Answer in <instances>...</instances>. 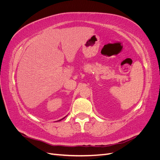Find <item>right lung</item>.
Instances as JSON below:
<instances>
[{
  "mask_svg": "<svg viewBox=\"0 0 160 160\" xmlns=\"http://www.w3.org/2000/svg\"><path fill=\"white\" fill-rule=\"evenodd\" d=\"M64 118H62V119H60V120H59V121H61V120H62V119H63Z\"/></svg>",
  "mask_w": 160,
  "mask_h": 160,
  "instance_id": "add662e5",
  "label": "right lung"
}]
</instances>
